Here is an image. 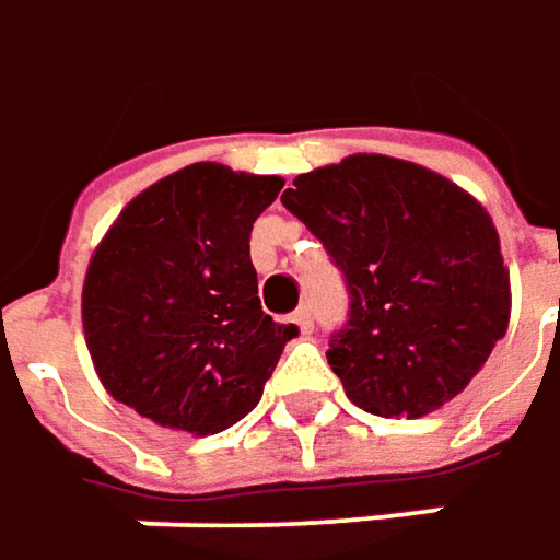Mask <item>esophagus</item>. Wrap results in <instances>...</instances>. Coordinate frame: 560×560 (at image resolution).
I'll return each instance as SVG.
<instances>
[{"label": "esophagus", "mask_w": 560, "mask_h": 560, "mask_svg": "<svg viewBox=\"0 0 560 560\" xmlns=\"http://www.w3.org/2000/svg\"><path fill=\"white\" fill-rule=\"evenodd\" d=\"M294 324H298V330L304 332V336L314 330V314H311V307H298V311H294Z\"/></svg>", "instance_id": "1"}]
</instances>
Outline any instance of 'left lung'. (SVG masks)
I'll return each instance as SVG.
<instances>
[{"label": "left lung", "mask_w": 560, "mask_h": 560, "mask_svg": "<svg viewBox=\"0 0 560 560\" xmlns=\"http://www.w3.org/2000/svg\"><path fill=\"white\" fill-rule=\"evenodd\" d=\"M281 205L346 281L349 320L327 352L346 397L417 420L462 394L510 324V276L481 205L378 153L298 176Z\"/></svg>", "instance_id": "left-lung-1"}]
</instances>
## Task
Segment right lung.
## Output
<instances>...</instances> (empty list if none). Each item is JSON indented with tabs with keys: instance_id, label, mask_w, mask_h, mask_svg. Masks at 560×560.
I'll list each match as a JSON object with an SVG mask.
<instances>
[{
	"instance_id": "obj_1",
	"label": "right lung",
	"mask_w": 560,
	"mask_h": 560,
	"mask_svg": "<svg viewBox=\"0 0 560 560\" xmlns=\"http://www.w3.org/2000/svg\"><path fill=\"white\" fill-rule=\"evenodd\" d=\"M279 176L195 163L140 191L98 243L82 330L108 394L170 430L211 435L262 397L298 336L259 304L249 259Z\"/></svg>"
}]
</instances>
